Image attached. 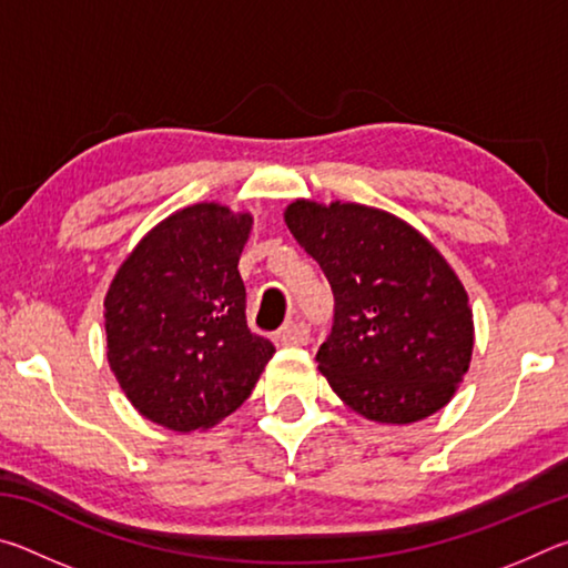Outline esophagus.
<instances>
[{
	"label": "esophagus",
	"mask_w": 568,
	"mask_h": 568,
	"mask_svg": "<svg viewBox=\"0 0 568 568\" xmlns=\"http://www.w3.org/2000/svg\"><path fill=\"white\" fill-rule=\"evenodd\" d=\"M307 338H311V333H307L305 323H287L275 333V343L285 345V348L287 345H305Z\"/></svg>",
	"instance_id": "34e87169"
}]
</instances>
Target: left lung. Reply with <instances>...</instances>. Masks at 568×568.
<instances>
[{
  "mask_svg": "<svg viewBox=\"0 0 568 568\" xmlns=\"http://www.w3.org/2000/svg\"><path fill=\"white\" fill-rule=\"evenodd\" d=\"M285 223L333 287V331L315 361L338 398L396 426L444 408L470 365L474 313L434 243L386 210L341 200H295Z\"/></svg>",
  "mask_w": 568,
  "mask_h": 568,
  "instance_id": "1",
  "label": "left lung"
}]
</instances>
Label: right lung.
<instances>
[{"label":"right lung","instance_id":"1","mask_svg":"<svg viewBox=\"0 0 568 568\" xmlns=\"http://www.w3.org/2000/svg\"><path fill=\"white\" fill-rule=\"evenodd\" d=\"M253 215L182 207L134 245L104 295L108 361L140 416L190 434L243 406L273 358L250 333L240 255Z\"/></svg>","mask_w":568,"mask_h":568}]
</instances>
